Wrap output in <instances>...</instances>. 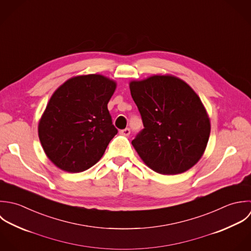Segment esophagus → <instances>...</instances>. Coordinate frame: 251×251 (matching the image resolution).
I'll return each instance as SVG.
<instances>
[{
	"instance_id": "1",
	"label": "esophagus",
	"mask_w": 251,
	"mask_h": 251,
	"mask_svg": "<svg viewBox=\"0 0 251 251\" xmlns=\"http://www.w3.org/2000/svg\"><path fill=\"white\" fill-rule=\"evenodd\" d=\"M120 134H122L124 136H128L130 134V129L129 128H125V129L120 131Z\"/></svg>"
}]
</instances>
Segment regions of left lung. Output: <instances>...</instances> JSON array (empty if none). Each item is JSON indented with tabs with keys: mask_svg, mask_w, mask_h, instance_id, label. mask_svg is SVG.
<instances>
[{
	"mask_svg": "<svg viewBox=\"0 0 251 251\" xmlns=\"http://www.w3.org/2000/svg\"><path fill=\"white\" fill-rule=\"evenodd\" d=\"M129 88L144 126L131 144L145 165L164 175L194 167L210 134V121L199 95L172 75L133 80Z\"/></svg>",
	"mask_w": 251,
	"mask_h": 251,
	"instance_id": "8db88e82",
	"label": "left lung"
}]
</instances>
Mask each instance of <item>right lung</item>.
<instances>
[{
  "label": "right lung",
  "instance_id": "1",
  "mask_svg": "<svg viewBox=\"0 0 251 251\" xmlns=\"http://www.w3.org/2000/svg\"><path fill=\"white\" fill-rule=\"evenodd\" d=\"M117 83L103 75L76 76L51 95L38 126L42 147L58 168L77 173L94 166L118 133L107 104Z\"/></svg>",
  "mask_w": 251,
  "mask_h": 251
}]
</instances>
